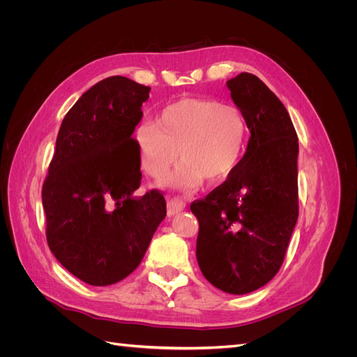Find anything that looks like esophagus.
Here are the masks:
<instances>
[{"instance_id": "esophagus-1", "label": "esophagus", "mask_w": 357, "mask_h": 357, "mask_svg": "<svg viewBox=\"0 0 357 357\" xmlns=\"http://www.w3.org/2000/svg\"><path fill=\"white\" fill-rule=\"evenodd\" d=\"M186 207V202L180 197H168V214L172 215Z\"/></svg>"}]
</instances>
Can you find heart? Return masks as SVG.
Wrapping results in <instances>:
<instances>
[{
    "label": "heart",
    "instance_id": "obj_1",
    "mask_svg": "<svg viewBox=\"0 0 357 357\" xmlns=\"http://www.w3.org/2000/svg\"><path fill=\"white\" fill-rule=\"evenodd\" d=\"M247 123L234 104L186 98L168 104L155 122H142L134 142L144 172L162 178L183 159L168 185L192 190L205 178L213 183L232 176L244 153Z\"/></svg>",
    "mask_w": 357,
    "mask_h": 357
}]
</instances>
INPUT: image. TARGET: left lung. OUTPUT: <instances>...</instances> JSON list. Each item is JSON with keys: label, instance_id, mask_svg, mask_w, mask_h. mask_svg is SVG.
<instances>
[{"label": "left lung", "instance_id": "left-lung-1", "mask_svg": "<svg viewBox=\"0 0 357 357\" xmlns=\"http://www.w3.org/2000/svg\"><path fill=\"white\" fill-rule=\"evenodd\" d=\"M250 129L232 176L190 204L201 273L226 294L265 286L282 268L298 220V135L283 102L250 73L228 80Z\"/></svg>", "mask_w": 357, "mask_h": 357}]
</instances>
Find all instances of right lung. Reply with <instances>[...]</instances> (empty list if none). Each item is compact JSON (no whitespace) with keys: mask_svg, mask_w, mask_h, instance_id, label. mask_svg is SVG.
Wrapping results in <instances>:
<instances>
[{"mask_svg":"<svg viewBox=\"0 0 357 357\" xmlns=\"http://www.w3.org/2000/svg\"><path fill=\"white\" fill-rule=\"evenodd\" d=\"M149 92L122 75L86 91L63 117L43 183L50 252L91 286L131 274L167 215L158 189L132 195L142 181L132 134Z\"/></svg>","mask_w":357,"mask_h":357,"instance_id":"add662e5","label":"right lung"}]
</instances>
